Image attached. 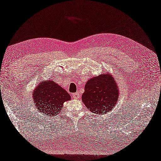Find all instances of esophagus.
Listing matches in <instances>:
<instances>
[{
	"label": "esophagus",
	"mask_w": 161,
	"mask_h": 161,
	"mask_svg": "<svg viewBox=\"0 0 161 161\" xmlns=\"http://www.w3.org/2000/svg\"><path fill=\"white\" fill-rule=\"evenodd\" d=\"M72 97H73L74 99H78V98L80 97V95L78 92H76V93L72 94Z\"/></svg>",
	"instance_id": "esophagus-1"
}]
</instances>
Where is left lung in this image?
Here are the masks:
<instances>
[{
  "mask_svg": "<svg viewBox=\"0 0 161 161\" xmlns=\"http://www.w3.org/2000/svg\"><path fill=\"white\" fill-rule=\"evenodd\" d=\"M118 97L119 91L115 80L109 74H103L87 82L82 101L89 110L103 114L113 109Z\"/></svg>",
  "mask_w": 161,
  "mask_h": 161,
  "instance_id": "1",
  "label": "left lung"
}]
</instances>
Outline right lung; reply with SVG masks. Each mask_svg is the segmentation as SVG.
<instances>
[{"instance_id": "1", "label": "right lung", "mask_w": 161, "mask_h": 161, "mask_svg": "<svg viewBox=\"0 0 161 161\" xmlns=\"http://www.w3.org/2000/svg\"><path fill=\"white\" fill-rule=\"evenodd\" d=\"M70 99L67 92L53 80L41 82L33 92L35 106L45 116H55L60 113L64 102Z\"/></svg>"}]
</instances>
